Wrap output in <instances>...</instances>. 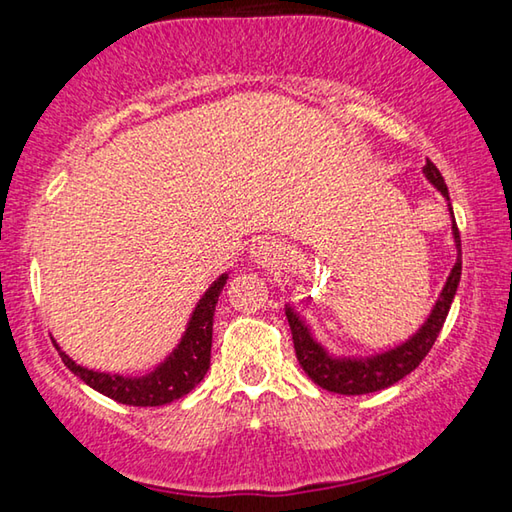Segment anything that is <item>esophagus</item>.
<instances>
[{
  "instance_id": "esophagus-1",
  "label": "esophagus",
  "mask_w": 512,
  "mask_h": 512,
  "mask_svg": "<svg viewBox=\"0 0 512 512\" xmlns=\"http://www.w3.org/2000/svg\"><path fill=\"white\" fill-rule=\"evenodd\" d=\"M253 255H255V259L257 262H271V257H273V246L268 244V241H257V244H253Z\"/></svg>"
}]
</instances>
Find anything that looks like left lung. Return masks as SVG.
Instances as JSON below:
<instances>
[{
	"label": "left lung",
	"instance_id": "left-lung-1",
	"mask_svg": "<svg viewBox=\"0 0 512 512\" xmlns=\"http://www.w3.org/2000/svg\"><path fill=\"white\" fill-rule=\"evenodd\" d=\"M424 176L429 178V183L438 189L449 201V192L445 185V178L440 176V171L436 164H433L427 158V164H424ZM449 212H452V205H449ZM454 216V212H452ZM454 225V241L458 248V259L452 268V273L447 277V284L440 298L433 307L431 316L427 318V323L422 325V329L415 336H411L409 341L397 345L395 350H388L384 354H377V357L370 359H334L320 348V345L311 339L309 329L305 323L293 314V311L287 307V320L291 327V336H293V348H296V357L300 361L302 370L307 372L309 379L318 384L320 388H325L329 393H339V395H366V393H375L381 391V388L393 386L395 381L404 379L409 372L420 366L422 359L427 357L429 350L436 343L440 329L445 325V318L449 314V307H452V300L456 296L458 282H461V235H458V225Z\"/></svg>",
	"mask_w": 512,
	"mask_h": 512
}]
</instances>
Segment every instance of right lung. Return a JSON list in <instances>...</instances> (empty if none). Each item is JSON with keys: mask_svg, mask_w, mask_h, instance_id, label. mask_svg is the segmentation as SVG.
<instances>
[{"mask_svg": "<svg viewBox=\"0 0 512 512\" xmlns=\"http://www.w3.org/2000/svg\"><path fill=\"white\" fill-rule=\"evenodd\" d=\"M228 275H221L194 309V316L189 320V327L183 336V341L171 357L155 368L151 375L133 379L121 375H108V372H94L76 363L60 352L65 366L81 377L85 384L92 386L94 391L103 393L110 400L128 404V406H162L169 404L178 397L187 395L192 388L205 377L210 368L212 354V323H214V307L225 287Z\"/></svg>", "mask_w": 512, "mask_h": 512, "instance_id": "add662e5", "label": "right lung"}]
</instances>
